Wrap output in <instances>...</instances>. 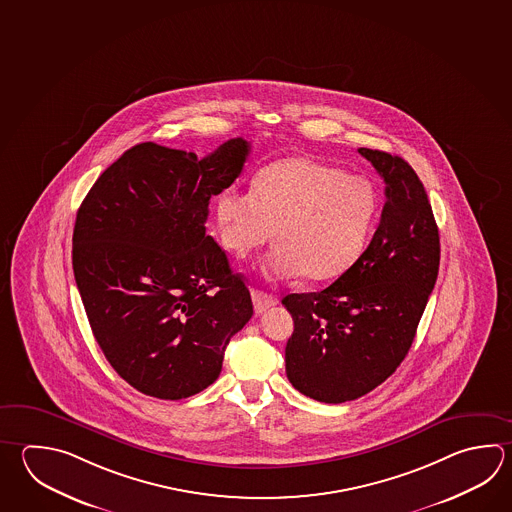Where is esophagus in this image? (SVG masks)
Segmentation results:
<instances>
[{
	"label": "esophagus",
	"mask_w": 512,
	"mask_h": 512,
	"mask_svg": "<svg viewBox=\"0 0 512 512\" xmlns=\"http://www.w3.org/2000/svg\"><path fill=\"white\" fill-rule=\"evenodd\" d=\"M251 299H253V308H255V313H259V315L279 302L277 297H273V295H268V293H264V291L259 290L251 291Z\"/></svg>",
	"instance_id": "esophagus-1"
}]
</instances>
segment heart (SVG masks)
I'll return each instance as SVG.
<instances>
[{"mask_svg":"<svg viewBox=\"0 0 512 512\" xmlns=\"http://www.w3.org/2000/svg\"><path fill=\"white\" fill-rule=\"evenodd\" d=\"M375 213L377 193L367 179L308 157L262 168L251 190L226 188L215 204L222 246L233 257H246L273 233L277 244L264 271L273 279L302 273L317 282L353 266Z\"/></svg>","mask_w":512,"mask_h":512,"instance_id":"heart-1","label":"heart"}]
</instances>
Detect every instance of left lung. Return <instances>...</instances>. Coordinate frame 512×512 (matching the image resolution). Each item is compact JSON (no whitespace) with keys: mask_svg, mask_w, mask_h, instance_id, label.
Listing matches in <instances>:
<instances>
[{"mask_svg":"<svg viewBox=\"0 0 512 512\" xmlns=\"http://www.w3.org/2000/svg\"><path fill=\"white\" fill-rule=\"evenodd\" d=\"M386 183L366 251L331 286L282 299L295 329L286 375L326 404L355 400L391 377L415 340L440 266V237L424 184L398 155L358 148Z\"/></svg>","mask_w":512,"mask_h":512,"instance_id":"left-lung-1","label":"left lung"}]
</instances>
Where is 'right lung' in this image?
<instances>
[{"instance_id": "1", "label": "right lung", "mask_w": 512, "mask_h": 512, "mask_svg": "<svg viewBox=\"0 0 512 512\" xmlns=\"http://www.w3.org/2000/svg\"><path fill=\"white\" fill-rule=\"evenodd\" d=\"M250 143L199 159L155 143L126 150L81 203L72 266L97 344L130 386L181 400L213 384L250 290L206 235L213 195L239 177Z\"/></svg>"}]
</instances>
